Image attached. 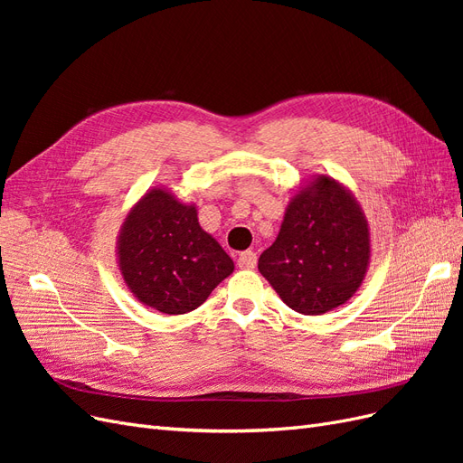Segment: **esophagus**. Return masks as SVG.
Segmentation results:
<instances>
[{"mask_svg": "<svg viewBox=\"0 0 463 463\" xmlns=\"http://www.w3.org/2000/svg\"><path fill=\"white\" fill-rule=\"evenodd\" d=\"M237 264H240V269H255L257 266V253L255 250H243V253L240 255V259H237Z\"/></svg>", "mask_w": 463, "mask_h": 463, "instance_id": "obj_1", "label": "esophagus"}]
</instances>
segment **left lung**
<instances>
[{
	"mask_svg": "<svg viewBox=\"0 0 463 463\" xmlns=\"http://www.w3.org/2000/svg\"><path fill=\"white\" fill-rule=\"evenodd\" d=\"M371 259L365 214L338 181L315 177L293 194L259 270L289 309L322 315L354 298Z\"/></svg>",
	"mask_w": 463,
	"mask_h": 463,
	"instance_id": "1",
	"label": "left lung"
}]
</instances>
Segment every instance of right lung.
Returning a JSON list of instances; mask_svg holds the SVG:
<instances>
[{
    "label": "right lung",
    "instance_id": "obj_1",
    "mask_svg": "<svg viewBox=\"0 0 463 463\" xmlns=\"http://www.w3.org/2000/svg\"><path fill=\"white\" fill-rule=\"evenodd\" d=\"M118 260L133 296L164 315L201 307L233 272V260L197 218V206L154 187L125 218Z\"/></svg>",
    "mask_w": 463,
    "mask_h": 463
}]
</instances>
